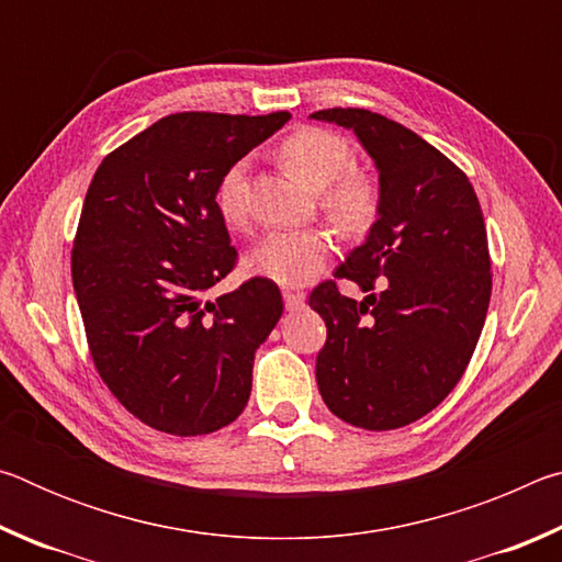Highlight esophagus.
I'll return each mask as SVG.
<instances>
[{
	"label": "esophagus",
	"mask_w": 562,
	"mask_h": 562,
	"mask_svg": "<svg viewBox=\"0 0 562 562\" xmlns=\"http://www.w3.org/2000/svg\"><path fill=\"white\" fill-rule=\"evenodd\" d=\"M282 297H284V307H288L290 312H297V310H302V307H304V294H302V292H290V290H284V292H282Z\"/></svg>",
	"instance_id": "1"
}]
</instances>
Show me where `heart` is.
Here are the masks:
<instances>
[{
  "label": "heart",
  "instance_id": "1",
  "mask_svg": "<svg viewBox=\"0 0 562 562\" xmlns=\"http://www.w3.org/2000/svg\"><path fill=\"white\" fill-rule=\"evenodd\" d=\"M280 156L302 183L319 190L322 207L345 231L359 233L374 223L379 188L355 170V148L345 136L325 128H300L282 140ZM247 160H237L215 190L217 213L233 227L247 221ZM331 250L335 240L319 227L272 231L247 255V268L284 288H302L322 272Z\"/></svg>",
  "mask_w": 562,
  "mask_h": 562
}]
</instances>
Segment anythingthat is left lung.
<instances>
[{
  "instance_id": "obj_1",
  "label": "left lung",
  "mask_w": 562,
  "mask_h": 562,
  "mask_svg": "<svg viewBox=\"0 0 562 562\" xmlns=\"http://www.w3.org/2000/svg\"><path fill=\"white\" fill-rule=\"evenodd\" d=\"M312 119L355 131L379 170L376 223L335 272L369 294L345 297L335 280L310 294L327 325L317 386L341 422L398 429L451 394L481 337L491 302L483 213L463 170L402 123L364 109Z\"/></svg>"
}]
</instances>
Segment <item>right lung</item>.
Listing matches in <instances>:
<instances>
[{"label":"right lung","mask_w":562,"mask_h":562,"mask_svg":"<svg viewBox=\"0 0 562 562\" xmlns=\"http://www.w3.org/2000/svg\"><path fill=\"white\" fill-rule=\"evenodd\" d=\"M290 121L170 113L101 160L71 250L91 359L150 429H223L250 398L255 351L282 317L265 278L203 302L235 268L215 190L227 168Z\"/></svg>","instance_id":"add662e5"}]
</instances>
